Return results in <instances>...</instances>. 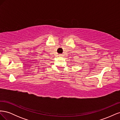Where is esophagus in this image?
<instances>
[{
  "mask_svg": "<svg viewBox=\"0 0 120 120\" xmlns=\"http://www.w3.org/2000/svg\"><path fill=\"white\" fill-rule=\"evenodd\" d=\"M60 56H63V54H60L59 55Z\"/></svg>",
  "mask_w": 120,
  "mask_h": 120,
  "instance_id": "obj_1",
  "label": "esophagus"
}]
</instances>
